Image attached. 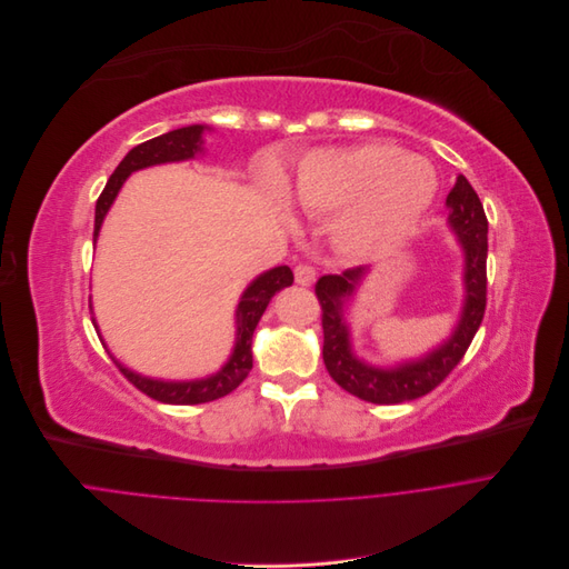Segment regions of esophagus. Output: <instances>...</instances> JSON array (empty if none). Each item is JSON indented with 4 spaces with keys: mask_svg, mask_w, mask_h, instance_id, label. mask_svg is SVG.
I'll return each instance as SVG.
<instances>
[{
    "mask_svg": "<svg viewBox=\"0 0 569 569\" xmlns=\"http://www.w3.org/2000/svg\"><path fill=\"white\" fill-rule=\"evenodd\" d=\"M293 276H296V282H298L300 287H309V284H313V280H316V269H313L311 264H298V267L293 269Z\"/></svg>",
    "mask_w": 569,
    "mask_h": 569,
    "instance_id": "obj_1",
    "label": "esophagus"
}]
</instances>
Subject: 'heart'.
<instances>
[{
    "label": "heart",
    "instance_id": "heart-1",
    "mask_svg": "<svg viewBox=\"0 0 569 569\" xmlns=\"http://www.w3.org/2000/svg\"><path fill=\"white\" fill-rule=\"evenodd\" d=\"M437 192L432 166L386 143L318 150L305 157L293 181L298 206L331 214L336 242L350 253H375L403 240Z\"/></svg>",
    "mask_w": 569,
    "mask_h": 569
}]
</instances>
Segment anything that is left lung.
Wrapping results in <instances>:
<instances>
[{"mask_svg": "<svg viewBox=\"0 0 569 569\" xmlns=\"http://www.w3.org/2000/svg\"><path fill=\"white\" fill-rule=\"evenodd\" d=\"M448 221L465 249V309L462 318L443 346L428 357L381 370L361 363L350 348V331L343 320V305L366 276V267L348 269L340 276H322L316 282V298L322 309V361L329 377L350 395L379 403H403L435 390L456 368L480 329L487 309V233L489 221L482 201L465 174L456 179L446 197Z\"/></svg>", "mask_w": 569, "mask_h": 569, "instance_id": "1", "label": "left lung"}]
</instances>
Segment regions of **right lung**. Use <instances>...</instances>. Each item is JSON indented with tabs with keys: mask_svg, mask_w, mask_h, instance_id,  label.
I'll use <instances>...</instances> for the list:
<instances>
[{
	"mask_svg": "<svg viewBox=\"0 0 569 569\" xmlns=\"http://www.w3.org/2000/svg\"><path fill=\"white\" fill-rule=\"evenodd\" d=\"M203 126H190L181 130H172L168 134H161L157 139H150L137 148H132L126 159L119 163V168L113 170L109 177L107 186L102 188L98 201H96V219H93V242L98 238L100 223L111 206V201L117 199L121 186L126 179L141 168L157 166V163H168V161H186L192 159L197 152H201V132ZM293 273L289 267H276L260 278H256L249 289L242 293L240 305H238V340H236V350L217 375L197 379V381H154L148 377H141L128 368H123L117 359V368L123 372V377L139 388L143 395L161 401V403H174V406H194V403H206L214 401L219 397H226L233 392L251 372L253 368V355H251V343H253V331L269 305V300L276 296V291L291 287Z\"/></svg>",
	"mask_w": 569,
	"mask_h": 569,
	"instance_id": "right-lung-1",
	"label": "right lung"
}]
</instances>
